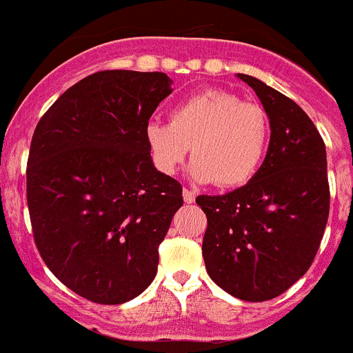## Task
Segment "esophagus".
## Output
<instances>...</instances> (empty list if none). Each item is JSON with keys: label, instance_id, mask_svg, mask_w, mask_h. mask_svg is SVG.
<instances>
[{"label": "esophagus", "instance_id": "obj_1", "mask_svg": "<svg viewBox=\"0 0 353 353\" xmlns=\"http://www.w3.org/2000/svg\"><path fill=\"white\" fill-rule=\"evenodd\" d=\"M183 201L185 203H194V199H196V192L194 191H189V189H183Z\"/></svg>", "mask_w": 353, "mask_h": 353}]
</instances>
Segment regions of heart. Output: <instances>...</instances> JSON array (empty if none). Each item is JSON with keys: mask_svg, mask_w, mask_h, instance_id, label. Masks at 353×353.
I'll return each instance as SVG.
<instances>
[{"mask_svg": "<svg viewBox=\"0 0 353 353\" xmlns=\"http://www.w3.org/2000/svg\"><path fill=\"white\" fill-rule=\"evenodd\" d=\"M269 118L252 102L224 90H205L174 104L170 121L145 129L155 166L166 174L180 170L191 152L196 182L235 187L256 173L269 145Z\"/></svg>", "mask_w": 353, "mask_h": 353, "instance_id": "obj_1", "label": "heart"}]
</instances>
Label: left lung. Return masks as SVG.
<instances>
[{
  "mask_svg": "<svg viewBox=\"0 0 353 353\" xmlns=\"http://www.w3.org/2000/svg\"><path fill=\"white\" fill-rule=\"evenodd\" d=\"M270 121L263 164L245 185L223 196H198L207 214L203 260L230 295L263 302L281 295L313 263L329 217L325 143L292 99L239 74Z\"/></svg>",
  "mask_w": 353,
  "mask_h": 353,
  "instance_id": "obj_1",
  "label": "left lung"
}]
</instances>
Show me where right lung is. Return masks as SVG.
<instances>
[{
	"label": "right lung",
	"instance_id": "1",
	"mask_svg": "<svg viewBox=\"0 0 353 353\" xmlns=\"http://www.w3.org/2000/svg\"><path fill=\"white\" fill-rule=\"evenodd\" d=\"M164 72L102 70L46 111L26 168L40 256L67 288L123 304L154 281L182 185L155 170L145 129L173 90Z\"/></svg>",
	"mask_w": 353,
	"mask_h": 353
}]
</instances>
